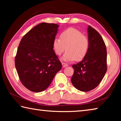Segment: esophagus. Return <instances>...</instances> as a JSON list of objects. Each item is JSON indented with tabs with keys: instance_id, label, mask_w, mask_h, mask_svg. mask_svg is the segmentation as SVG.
<instances>
[{
	"instance_id": "esophagus-1",
	"label": "esophagus",
	"mask_w": 121,
	"mask_h": 121,
	"mask_svg": "<svg viewBox=\"0 0 121 121\" xmlns=\"http://www.w3.org/2000/svg\"><path fill=\"white\" fill-rule=\"evenodd\" d=\"M62 65L63 67H66L68 65H67V63H65V62H62Z\"/></svg>"
}]
</instances>
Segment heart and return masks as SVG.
Segmentation results:
<instances>
[{"label": "heart", "mask_w": 121, "mask_h": 121, "mask_svg": "<svg viewBox=\"0 0 121 121\" xmlns=\"http://www.w3.org/2000/svg\"><path fill=\"white\" fill-rule=\"evenodd\" d=\"M89 44L87 36L76 29L69 28L61 32L60 39H54L53 48L55 53L59 56L66 49L67 51L62 58L63 60L81 61L86 56Z\"/></svg>", "instance_id": "1"}]
</instances>
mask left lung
I'll return each instance as SVG.
<instances>
[{"label": "left lung", "instance_id": "8db88e82", "mask_svg": "<svg viewBox=\"0 0 121 121\" xmlns=\"http://www.w3.org/2000/svg\"><path fill=\"white\" fill-rule=\"evenodd\" d=\"M89 48L82 61L73 65L74 73L71 81L75 88L90 91L98 86L107 71V51L105 42L97 30L89 26Z\"/></svg>", "mask_w": 121, "mask_h": 121}]
</instances>
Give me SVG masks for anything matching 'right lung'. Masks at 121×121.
I'll list each match as a JSON object with an SVG mask.
<instances>
[{
    "label": "right lung",
    "mask_w": 121,
    "mask_h": 121,
    "mask_svg": "<svg viewBox=\"0 0 121 121\" xmlns=\"http://www.w3.org/2000/svg\"><path fill=\"white\" fill-rule=\"evenodd\" d=\"M58 27L55 23H41L28 31L20 43L15 67L22 84L32 92L46 89L62 68L53 48Z\"/></svg>",
    "instance_id": "add662e5"
}]
</instances>
